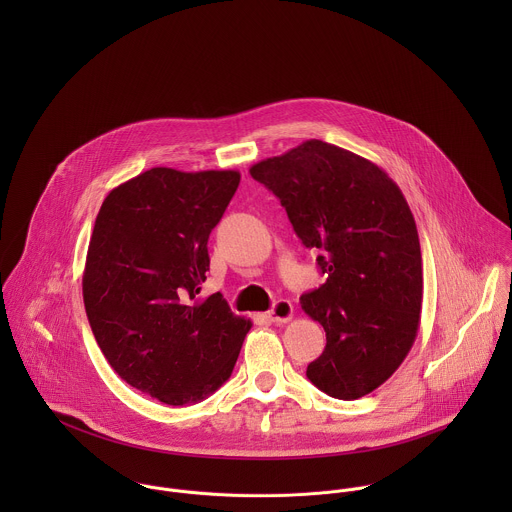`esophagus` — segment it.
<instances>
[{"mask_svg":"<svg viewBox=\"0 0 512 512\" xmlns=\"http://www.w3.org/2000/svg\"><path fill=\"white\" fill-rule=\"evenodd\" d=\"M270 321L274 323H288L293 317V305L288 299H280L274 303V307L268 311Z\"/></svg>","mask_w":512,"mask_h":512,"instance_id":"obj_1","label":"esophagus"}]
</instances>
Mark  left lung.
<instances>
[{"label":"left lung","mask_w":512,"mask_h":512,"mask_svg":"<svg viewBox=\"0 0 512 512\" xmlns=\"http://www.w3.org/2000/svg\"><path fill=\"white\" fill-rule=\"evenodd\" d=\"M282 203L301 244L319 250L327 276L301 295L327 335L307 378L325 394L357 400L402 365L418 335L422 252L398 185L372 161L307 140L250 167Z\"/></svg>","instance_id":"left-lung-1"}]
</instances>
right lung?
<instances>
[{"mask_svg": "<svg viewBox=\"0 0 512 512\" xmlns=\"http://www.w3.org/2000/svg\"><path fill=\"white\" fill-rule=\"evenodd\" d=\"M238 183V171L153 167L112 189L94 222L82 274L94 339L122 380L169 406L220 388L252 327L220 293L199 297Z\"/></svg>", "mask_w": 512, "mask_h": 512, "instance_id": "1", "label": "right lung"}]
</instances>
